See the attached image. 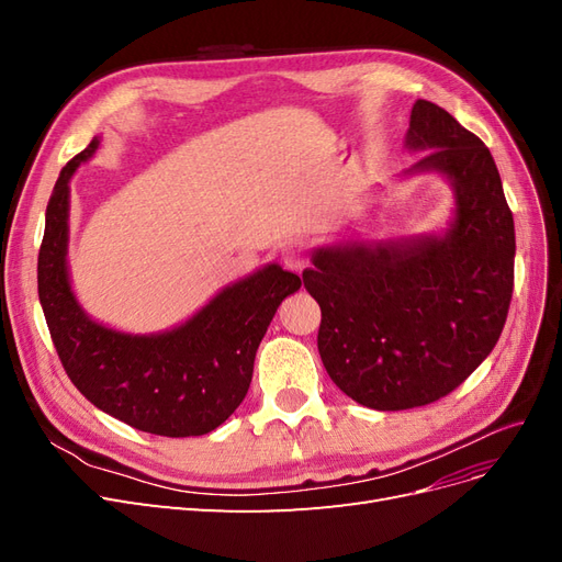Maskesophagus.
Instances as JSON below:
<instances>
[{"label":"esophagus","instance_id":"obj_1","mask_svg":"<svg viewBox=\"0 0 562 562\" xmlns=\"http://www.w3.org/2000/svg\"><path fill=\"white\" fill-rule=\"evenodd\" d=\"M281 262L293 269V271H302L304 267H307V250H304L302 244H288L283 246L281 250Z\"/></svg>","mask_w":562,"mask_h":562}]
</instances>
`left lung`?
I'll return each mask as SVG.
<instances>
[{
	"instance_id": "left-lung-1",
	"label": "left lung",
	"mask_w": 562,
	"mask_h": 562,
	"mask_svg": "<svg viewBox=\"0 0 562 562\" xmlns=\"http://www.w3.org/2000/svg\"><path fill=\"white\" fill-rule=\"evenodd\" d=\"M403 178L443 176L454 211L443 232L312 252L304 288L318 302V353L330 380L372 411L448 396L495 349L514 293L516 229L490 149L429 100H417Z\"/></svg>"
}]
</instances>
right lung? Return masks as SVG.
I'll return each instance as SVG.
<instances>
[{"label":"right lung","mask_w":562,"mask_h":562,"mask_svg":"<svg viewBox=\"0 0 562 562\" xmlns=\"http://www.w3.org/2000/svg\"><path fill=\"white\" fill-rule=\"evenodd\" d=\"M100 138L67 164L46 206L40 302L67 378L100 411L147 434L184 438L217 429L248 394L255 351L300 277L277 262L225 285L176 328L114 330L79 304L67 267L70 180Z\"/></svg>","instance_id":"1"}]
</instances>
